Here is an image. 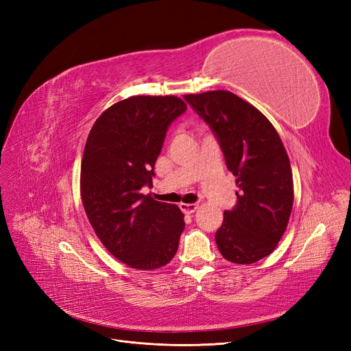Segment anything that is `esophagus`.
<instances>
[{
	"mask_svg": "<svg viewBox=\"0 0 351 351\" xmlns=\"http://www.w3.org/2000/svg\"><path fill=\"white\" fill-rule=\"evenodd\" d=\"M179 207L185 214H194L198 210V204H184V202H182V204H180Z\"/></svg>",
	"mask_w": 351,
	"mask_h": 351,
	"instance_id": "obj_1",
	"label": "esophagus"
}]
</instances>
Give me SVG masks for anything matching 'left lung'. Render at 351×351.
Here are the masks:
<instances>
[{
    "label": "left lung",
    "instance_id": "obj_1",
    "mask_svg": "<svg viewBox=\"0 0 351 351\" xmlns=\"http://www.w3.org/2000/svg\"><path fill=\"white\" fill-rule=\"evenodd\" d=\"M216 134L226 166L236 176L237 202L224 211L216 243L224 259L254 264L276 250L293 208L287 152L267 117L228 90L185 95Z\"/></svg>",
    "mask_w": 351,
    "mask_h": 351
}]
</instances>
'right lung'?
Returning a JSON list of instances; mask_svg holds the SVG:
<instances>
[{"mask_svg": "<svg viewBox=\"0 0 351 351\" xmlns=\"http://www.w3.org/2000/svg\"><path fill=\"white\" fill-rule=\"evenodd\" d=\"M186 110L176 96H131L101 114L86 141L80 191L100 242L121 263L150 271L175 256L184 214L144 195L169 125Z\"/></svg>", "mask_w": 351, "mask_h": 351, "instance_id": "1", "label": "right lung"}]
</instances>
